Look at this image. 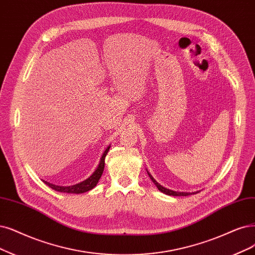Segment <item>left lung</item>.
<instances>
[{
    "label": "left lung",
    "instance_id": "left-lung-1",
    "mask_svg": "<svg viewBox=\"0 0 255 255\" xmlns=\"http://www.w3.org/2000/svg\"><path fill=\"white\" fill-rule=\"evenodd\" d=\"M148 172V171H147ZM148 175H149V177L151 178V181L154 183V185L157 187V189L159 190V191H162L163 193H165V194H168V195H173V196H187V195H189V194H192V193H187V192H176V191H173V190H169V189H167V188H165V187H163L162 185H159L154 178L152 177V175L150 174L149 172H148Z\"/></svg>",
    "mask_w": 255,
    "mask_h": 255
}]
</instances>
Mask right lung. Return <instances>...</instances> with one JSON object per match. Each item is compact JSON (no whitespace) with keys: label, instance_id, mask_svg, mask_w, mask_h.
<instances>
[{"label":"right lung","instance_id":"obj_1","mask_svg":"<svg viewBox=\"0 0 255 255\" xmlns=\"http://www.w3.org/2000/svg\"><path fill=\"white\" fill-rule=\"evenodd\" d=\"M109 148H110V146L105 150V152L103 153L100 165L97 168V170L92 173V175L90 177H88L87 180H85L84 182H82L80 184H77V185H73V186H68V187L52 185V184H50L48 182H45V181H44V183L47 186H49L50 188H52L53 190L59 191V192H65V193H77V194H79V193H84V192H87V191L93 189V188L97 186L98 182L100 181V178L103 174L104 167H105V156H106L107 152L109 151Z\"/></svg>","mask_w":255,"mask_h":255}]
</instances>
